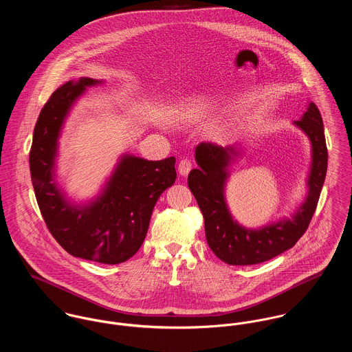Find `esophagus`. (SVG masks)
I'll list each match as a JSON object with an SVG mask.
<instances>
[{
    "instance_id": "obj_1",
    "label": "esophagus",
    "mask_w": 352,
    "mask_h": 352,
    "mask_svg": "<svg viewBox=\"0 0 352 352\" xmlns=\"http://www.w3.org/2000/svg\"><path fill=\"white\" fill-rule=\"evenodd\" d=\"M192 161L188 160V158H183L180 162H179V173L182 176H187L190 173V170L192 169Z\"/></svg>"
}]
</instances>
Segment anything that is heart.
I'll list each match as a JSON object with an SVG mask.
<instances>
[{"instance_id":"obj_1","label":"heart","mask_w":352,"mask_h":352,"mask_svg":"<svg viewBox=\"0 0 352 352\" xmlns=\"http://www.w3.org/2000/svg\"><path fill=\"white\" fill-rule=\"evenodd\" d=\"M201 115H203V107L197 105V104L187 107L183 112L184 119H198Z\"/></svg>"}]
</instances>
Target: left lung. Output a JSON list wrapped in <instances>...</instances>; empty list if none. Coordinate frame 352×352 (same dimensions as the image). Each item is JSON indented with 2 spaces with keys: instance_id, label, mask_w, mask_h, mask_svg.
Here are the masks:
<instances>
[{
  "instance_id": "obj_1",
  "label": "left lung",
  "mask_w": 352,
  "mask_h": 352,
  "mask_svg": "<svg viewBox=\"0 0 352 352\" xmlns=\"http://www.w3.org/2000/svg\"><path fill=\"white\" fill-rule=\"evenodd\" d=\"M311 144V168L307 180L309 192L292 219H283L261 229H247L230 215L225 201L228 166L239 154L234 146H218L201 142L195 149L199 168L188 175V187L204 218L206 240L210 250L232 265H251L267 261L296 245L306 232L316 211L327 175L328 151L321 113L310 102L301 120L294 122Z\"/></svg>"
}]
</instances>
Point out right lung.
Listing matches in <instances>:
<instances>
[{
  "label": "right lung",
  "mask_w": 352,
  "mask_h": 352,
  "mask_svg": "<svg viewBox=\"0 0 352 352\" xmlns=\"http://www.w3.org/2000/svg\"><path fill=\"white\" fill-rule=\"evenodd\" d=\"M99 82L81 77L51 95L34 130L30 170L38 206L56 243L72 256L119 264L141 248L155 201L176 180V160L148 161L127 154L98 201L82 207L66 201L52 177L59 131L73 102Z\"/></svg>",
  "instance_id": "add662e5"
}]
</instances>
